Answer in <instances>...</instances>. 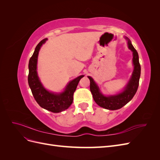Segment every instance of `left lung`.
<instances>
[{
	"label": "left lung",
	"instance_id": "obj_1",
	"mask_svg": "<svg viewBox=\"0 0 160 160\" xmlns=\"http://www.w3.org/2000/svg\"><path fill=\"white\" fill-rule=\"evenodd\" d=\"M125 38L128 40V48L133 52V64L134 65V69L132 75L124 90L117 95L105 96L101 93L98 85L96 84L93 78L89 76L88 77L90 80V90L95 103L100 107L109 110L119 109L126 105L129 101L132 99L137 92L139 86V77L141 75V66L139 62L138 53L129 38L126 37H125Z\"/></svg>",
	"mask_w": 160,
	"mask_h": 160
}]
</instances>
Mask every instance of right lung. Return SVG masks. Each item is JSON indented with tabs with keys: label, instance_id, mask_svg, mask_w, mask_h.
Listing matches in <instances>:
<instances>
[{
	"label": "right lung",
	"instance_id": "add662e5",
	"mask_svg": "<svg viewBox=\"0 0 160 160\" xmlns=\"http://www.w3.org/2000/svg\"><path fill=\"white\" fill-rule=\"evenodd\" d=\"M47 40V38H44L38 43L29 60L28 83L34 98L41 108L53 113H59L68 109L72 104L74 92L80 79L84 75L79 76L75 79L71 81L66 86L65 91L62 93H54L47 91L41 83L37 71L38 52L42 44H44Z\"/></svg>",
	"mask_w": 160,
	"mask_h": 160
}]
</instances>
